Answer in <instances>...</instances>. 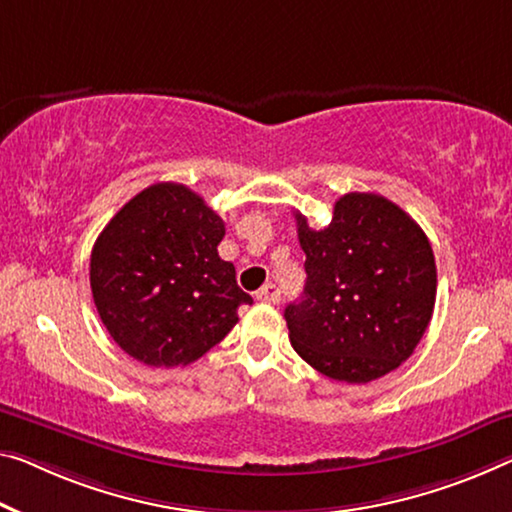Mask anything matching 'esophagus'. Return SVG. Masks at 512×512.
<instances>
[{
    "instance_id": "1",
    "label": "esophagus",
    "mask_w": 512,
    "mask_h": 512,
    "mask_svg": "<svg viewBox=\"0 0 512 512\" xmlns=\"http://www.w3.org/2000/svg\"><path fill=\"white\" fill-rule=\"evenodd\" d=\"M256 300L267 302V304H279L281 290H279V286H274V283H265V286L256 293Z\"/></svg>"
}]
</instances>
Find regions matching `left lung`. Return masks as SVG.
I'll list each match as a JSON object with an SVG mask.
<instances>
[{"label":"left lung","instance_id":"8db88e82","mask_svg":"<svg viewBox=\"0 0 512 512\" xmlns=\"http://www.w3.org/2000/svg\"><path fill=\"white\" fill-rule=\"evenodd\" d=\"M306 286L283 318L297 355L338 382L366 384L403 364L435 309V254L396 203L350 192L313 231L295 212Z\"/></svg>","mask_w":512,"mask_h":512}]
</instances>
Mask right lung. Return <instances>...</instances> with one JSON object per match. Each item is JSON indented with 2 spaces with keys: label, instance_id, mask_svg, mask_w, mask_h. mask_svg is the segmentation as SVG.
Returning a JSON list of instances; mask_svg holds the SVG:
<instances>
[{
  "label": "right lung",
  "instance_id": "obj_1",
  "mask_svg": "<svg viewBox=\"0 0 512 512\" xmlns=\"http://www.w3.org/2000/svg\"><path fill=\"white\" fill-rule=\"evenodd\" d=\"M224 222L190 187L157 183L109 219L91 251L102 325L146 366H187L217 345L251 297L217 245Z\"/></svg>",
  "mask_w": 512,
  "mask_h": 512
}]
</instances>
